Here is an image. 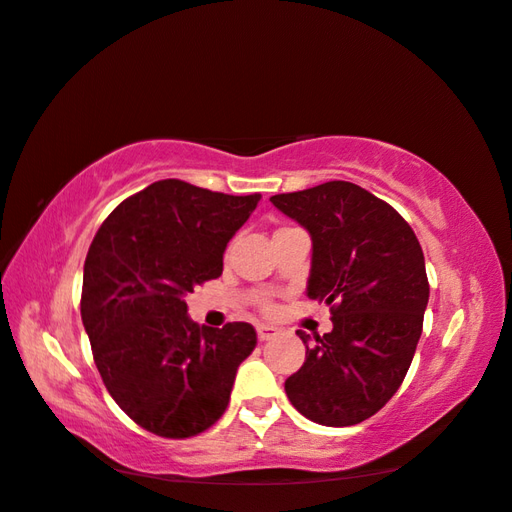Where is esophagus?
<instances>
[{
    "instance_id": "esophagus-1",
    "label": "esophagus",
    "mask_w": 512,
    "mask_h": 512,
    "mask_svg": "<svg viewBox=\"0 0 512 512\" xmlns=\"http://www.w3.org/2000/svg\"><path fill=\"white\" fill-rule=\"evenodd\" d=\"M276 336H278V329L276 327H271V325H260L258 327V340L260 342H267V340L276 338Z\"/></svg>"
}]
</instances>
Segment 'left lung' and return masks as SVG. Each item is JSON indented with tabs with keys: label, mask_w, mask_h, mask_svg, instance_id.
I'll list each match as a JSON object with an SVG mask.
<instances>
[{
	"label": "left lung",
	"mask_w": 512,
	"mask_h": 512,
	"mask_svg": "<svg viewBox=\"0 0 512 512\" xmlns=\"http://www.w3.org/2000/svg\"><path fill=\"white\" fill-rule=\"evenodd\" d=\"M311 236L307 296L331 307L325 336L296 331L307 353L285 380L311 422L353 426L400 389L429 305L424 254L389 203L347 181L269 198Z\"/></svg>",
	"instance_id": "obj_1"
}]
</instances>
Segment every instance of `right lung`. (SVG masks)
I'll list each match as a JSON object with an SVG mask.
<instances>
[{"label": "right lung", "instance_id": "1", "mask_svg": "<svg viewBox=\"0 0 512 512\" xmlns=\"http://www.w3.org/2000/svg\"><path fill=\"white\" fill-rule=\"evenodd\" d=\"M258 201L156 181L117 205L88 249L81 320L92 356L114 402L145 431L181 440L227 409L256 331L198 327L185 296L223 274L225 247Z\"/></svg>", "mask_w": 512, "mask_h": 512}]
</instances>
